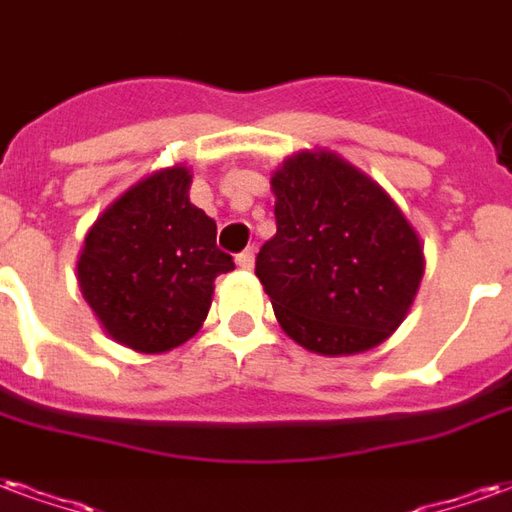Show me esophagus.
Listing matches in <instances>:
<instances>
[{
    "label": "esophagus",
    "instance_id": "1",
    "mask_svg": "<svg viewBox=\"0 0 512 512\" xmlns=\"http://www.w3.org/2000/svg\"><path fill=\"white\" fill-rule=\"evenodd\" d=\"M253 261H256V256H253V251L248 248V251H242L240 256H237V267H240V270H253Z\"/></svg>",
    "mask_w": 512,
    "mask_h": 512
}]
</instances>
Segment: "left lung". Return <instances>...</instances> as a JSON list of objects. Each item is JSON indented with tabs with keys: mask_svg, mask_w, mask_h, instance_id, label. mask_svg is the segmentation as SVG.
<instances>
[{
	"mask_svg": "<svg viewBox=\"0 0 512 512\" xmlns=\"http://www.w3.org/2000/svg\"><path fill=\"white\" fill-rule=\"evenodd\" d=\"M275 237L256 278L294 343L324 357L374 349L398 330L425 272L401 207L330 149L294 152L272 171Z\"/></svg>",
	"mask_w": 512,
	"mask_h": 512,
	"instance_id": "8db88e82",
	"label": "left lung"
}]
</instances>
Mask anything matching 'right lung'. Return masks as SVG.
<instances>
[{
	"label": "right lung",
	"instance_id": "1",
	"mask_svg": "<svg viewBox=\"0 0 512 512\" xmlns=\"http://www.w3.org/2000/svg\"><path fill=\"white\" fill-rule=\"evenodd\" d=\"M188 166L138 179L108 204L78 256V289L111 341L141 354L177 349L207 319L220 272L218 226L190 204Z\"/></svg>",
	"mask_w": 512,
	"mask_h": 512
}]
</instances>
